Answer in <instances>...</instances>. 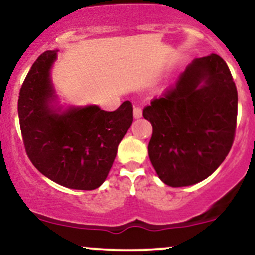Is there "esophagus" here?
Returning a JSON list of instances; mask_svg holds the SVG:
<instances>
[{
	"label": "esophagus",
	"instance_id": "34e87169",
	"mask_svg": "<svg viewBox=\"0 0 255 255\" xmlns=\"http://www.w3.org/2000/svg\"><path fill=\"white\" fill-rule=\"evenodd\" d=\"M133 114H134V118H135V119L141 118V116H142V109H141V107H135V108H134Z\"/></svg>",
	"mask_w": 255,
	"mask_h": 255
}]
</instances>
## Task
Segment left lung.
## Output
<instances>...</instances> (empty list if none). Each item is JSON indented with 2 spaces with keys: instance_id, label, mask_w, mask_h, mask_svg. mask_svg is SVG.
Wrapping results in <instances>:
<instances>
[{
  "instance_id": "left-lung-1",
  "label": "left lung",
  "mask_w": 255,
  "mask_h": 255,
  "mask_svg": "<svg viewBox=\"0 0 255 255\" xmlns=\"http://www.w3.org/2000/svg\"><path fill=\"white\" fill-rule=\"evenodd\" d=\"M142 115L152 125L148 157L158 177L170 187L205 180L235 137L238 90L229 67L216 54L195 58Z\"/></svg>"
}]
</instances>
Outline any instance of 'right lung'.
Returning a JSON list of instances; mask_svg holds the SVG:
<instances>
[{"label":"right lung","mask_w":255,"mask_h":255,"mask_svg":"<svg viewBox=\"0 0 255 255\" xmlns=\"http://www.w3.org/2000/svg\"><path fill=\"white\" fill-rule=\"evenodd\" d=\"M57 50L43 52L32 64L19 93L17 113L25 150L44 176L71 189L92 191L109 174L122 137L133 122V105L115 111L97 105L61 111L50 69Z\"/></svg>","instance_id":"add662e5"}]
</instances>
